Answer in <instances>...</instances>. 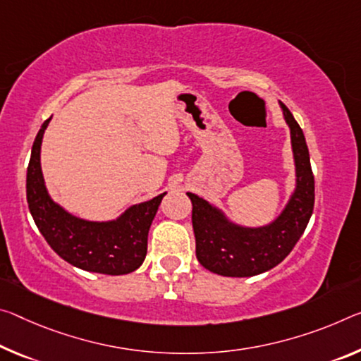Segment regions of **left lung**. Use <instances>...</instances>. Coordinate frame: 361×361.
Segmentation results:
<instances>
[{
  "label": "left lung",
  "mask_w": 361,
  "mask_h": 361,
  "mask_svg": "<svg viewBox=\"0 0 361 361\" xmlns=\"http://www.w3.org/2000/svg\"><path fill=\"white\" fill-rule=\"evenodd\" d=\"M279 106L290 131L295 188L276 219L263 226L238 225L219 207L188 192L192 202L196 257L212 273L247 278L271 270L294 249L313 214L314 178L304 131L289 109L283 102Z\"/></svg>",
  "instance_id": "left-lung-1"
}]
</instances>
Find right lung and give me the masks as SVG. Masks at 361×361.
<instances>
[{
    "label": "right lung",
    "instance_id": "add662e5",
    "mask_svg": "<svg viewBox=\"0 0 361 361\" xmlns=\"http://www.w3.org/2000/svg\"><path fill=\"white\" fill-rule=\"evenodd\" d=\"M49 120L51 117L44 120L33 141L27 169V202L39 233L61 259L85 271L102 274L135 271L146 259L147 233L167 192L131 205L116 220L90 221L72 215L51 199L44 185L39 152Z\"/></svg>",
    "mask_w": 361,
    "mask_h": 361
}]
</instances>
